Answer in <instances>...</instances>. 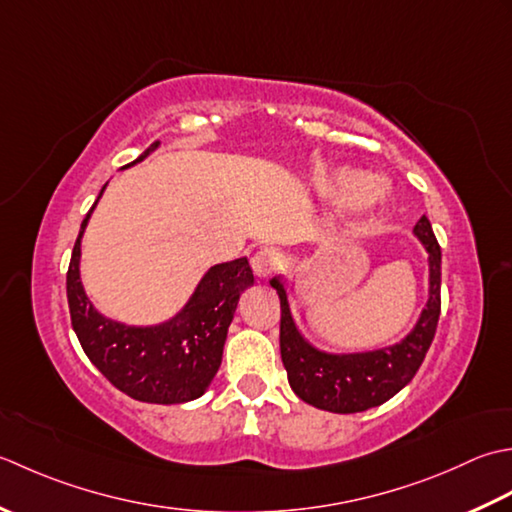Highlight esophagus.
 <instances>
[{"mask_svg":"<svg viewBox=\"0 0 512 512\" xmlns=\"http://www.w3.org/2000/svg\"><path fill=\"white\" fill-rule=\"evenodd\" d=\"M252 267L256 271V276H271L276 274L278 269L285 267V256L283 252H278L276 247H260L258 252L252 256Z\"/></svg>","mask_w":512,"mask_h":512,"instance_id":"obj_1","label":"esophagus"}]
</instances>
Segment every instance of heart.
Listing matches in <instances>:
<instances>
[{"instance_id": "heart-1", "label": "heart", "mask_w": 512, "mask_h": 512, "mask_svg": "<svg viewBox=\"0 0 512 512\" xmlns=\"http://www.w3.org/2000/svg\"><path fill=\"white\" fill-rule=\"evenodd\" d=\"M331 192L338 196H356V201L362 205H373L382 201L384 190L382 185H378L375 181H367L364 174L353 172V170H340L336 172V176L331 179Z\"/></svg>"}]
</instances>
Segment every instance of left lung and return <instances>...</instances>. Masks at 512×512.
I'll return each instance as SVG.
<instances>
[{"label":"left lung","instance_id":"8db88e82","mask_svg":"<svg viewBox=\"0 0 512 512\" xmlns=\"http://www.w3.org/2000/svg\"><path fill=\"white\" fill-rule=\"evenodd\" d=\"M413 232L429 252V302H426V309L415 329L393 347L351 353V356H331V353L314 349L294 325L283 280H269L280 296V358L287 369L291 389L300 400L322 411L358 413L391 400L413 380L435 338L442 309L440 243H437L431 221L426 216L417 221Z\"/></svg>","mask_w":512,"mask_h":512}]
</instances>
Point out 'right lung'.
Instances as JSON below:
<instances>
[{
	"label": "right lung",
	"instance_id": "add662e5",
	"mask_svg": "<svg viewBox=\"0 0 512 512\" xmlns=\"http://www.w3.org/2000/svg\"><path fill=\"white\" fill-rule=\"evenodd\" d=\"M156 145L159 141L128 165L143 161ZM90 212L83 218L77 243L72 247L66 276L70 320L81 349L114 387L134 400L181 404L198 398L221 367L227 327L234 318L238 298L249 285H254L249 260L236 258L214 265L198 283L181 314L165 325H121L97 314L79 280L81 234Z\"/></svg>",
	"mask_w": 512,
	"mask_h": 512
}]
</instances>
